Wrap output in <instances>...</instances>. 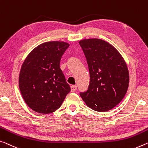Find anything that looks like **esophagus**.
Instances as JSON below:
<instances>
[{"label": "esophagus", "instance_id": "1", "mask_svg": "<svg viewBox=\"0 0 148 148\" xmlns=\"http://www.w3.org/2000/svg\"><path fill=\"white\" fill-rule=\"evenodd\" d=\"M70 90H71V92H74V91H76L77 90L76 86H72L70 87Z\"/></svg>", "mask_w": 148, "mask_h": 148}]
</instances>
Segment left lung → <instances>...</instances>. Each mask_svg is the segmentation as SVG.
<instances>
[{
  "instance_id": "1",
  "label": "left lung",
  "mask_w": 148,
  "mask_h": 148,
  "mask_svg": "<svg viewBox=\"0 0 148 148\" xmlns=\"http://www.w3.org/2000/svg\"><path fill=\"white\" fill-rule=\"evenodd\" d=\"M79 43L90 75L88 90L79 95L91 109L109 111L123 100L128 90L129 72L125 60L111 44L103 39H86Z\"/></svg>"
}]
</instances>
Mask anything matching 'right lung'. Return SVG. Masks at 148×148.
<instances>
[{
	"mask_svg": "<svg viewBox=\"0 0 148 148\" xmlns=\"http://www.w3.org/2000/svg\"><path fill=\"white\" fill-rule=\"evenodd\" d=\"M69 46L64 41L45 42L33 49L23 61L19 88L25 103L34 111L55 112L70 91L60 69V59Z\"/></svg>",
	"mask_w": 148,
	"mask_h": 148,
	"instance_id": "add662e5",
	"label": "right lung"
}]
</instances>
